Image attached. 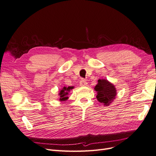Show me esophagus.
<instances>
[{"mask_svg":"<svg viewBox=\"0 0 156 156\" xmlns=\"http://www.w3.org/2000/svg\"><path fill=\"white\" fill-rule=\"evenodd\" d=\"M80 85L81 87H84V86H86L87 85V82H86V80L82 78L80 80Z\"/></svg>","mask_w":156,"mask_h":156,"instance_id":"obj_1","label":"esophagus"}]
</instances>
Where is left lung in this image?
<instances>
[{
    "label": "left lung",
    "mask_w": 156,
    "mask_h": 156,
    "mask_svg": "<svg viewBox=\"0 0 156 156\" xmlns=\"http://www.w3.org/2000/svg\"><path fill=\"white\" fill-rule=\"evenodd\" d=\"M94 89L98 92V101L104 105H109L115 98L117 92L115 86L106 80H99Z\"/></svg>",
    "instance_id": "1"
}]
</instances>
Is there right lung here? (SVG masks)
<instances>
[{
	"label": "right lung",
	"mask_w": 156,
	"mask_h": 156,
	"mask_svg": "<svg viewBox=\"0 0 156 156\" xmlns=\"http://www.w3.org/2000/svg\"><path fill=\"white\" fill-rule=\"evenodd\" d=\"M73 89V87H64L63 89L60 91L59 96L60 101H65L68 99V97H66V95L68 94V92L71 89Z\"/></svg>",
	"instance_id": "add662e5"
}]
</instances>
